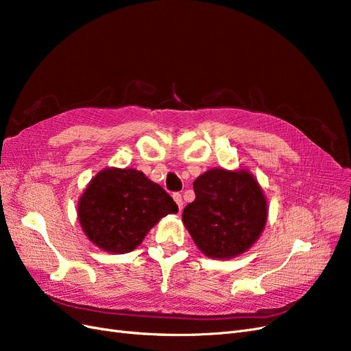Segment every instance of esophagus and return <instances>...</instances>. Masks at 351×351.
<instances>
[{
    "label": "esophagus",
    "mask_w": 351,
    "mask_h": 351,
    "mask_svg": "<svg viewBox=\"0 0 351 351\" xmlns=\"http://www.w3.org/2000/svg\"><path fill=\"white\" fill-rule=\"evenodd\" d=\"M173 197H174V200H176V204H177L178 209L182 210V209H183V197H182V195H180V193H174Z\"/></svg>",
    "instance_id": "1"
}]
</instances>
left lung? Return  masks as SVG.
<instances>
[{"label": "left lung", "instance_id": "8db88e82", "mask_svg": "<svg viewBox=\"0 0 351 351\" xmlns=\"http://www.w3.org/2000/svg\"><path fill=\"white\" fill-rule=\"evenodd\" d=\"M196 199L183 210V222L196 246L212 259H231L249 250L267 224L262 187L247 169L212 168L199 176Z\"/></svg>", "mask_w": 351, "mask_h": 351}]
</instances>
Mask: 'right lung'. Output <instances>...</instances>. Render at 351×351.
<instances>
[{"label":"right lung","instance_id":"right-lung-1","mask_svg":"<svg viewBox=\"0 0 351 351\" xmlns=\"http://www.w3.org/2000/svg\"><path fill=\"white\" fill-rule=\"evenodd\" d=\"M178 206L165 190L134 168H105L79 199L77 217L88 239L110 253H129L156 222Z\"/></svg>","mask_w":351,"mask_h":351}]
</instances>
